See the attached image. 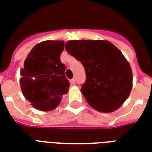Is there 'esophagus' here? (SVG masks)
Returning <instances> with one entry per match:
<instances>
[{
  "mask_svg": "<svg viewBox=\"0 0 152 152\" xmlns=\"http://www.w3.org/2000/svg\"><path fill=\"white\" fill-rule=\"evenodd\" d=\"M70 83H71L72 85H75V84H76V80L72 79L71 80H70Z\"/></svg>",
  "mask_w": 152,
  "mask_h": 152,
  "instance_id": "esophagus-1",
  "label": "esophagus"
}]
</instances>
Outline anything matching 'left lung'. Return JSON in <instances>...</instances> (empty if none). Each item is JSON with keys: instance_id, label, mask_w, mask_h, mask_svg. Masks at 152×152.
Listing matches in <instances>:
<instances>
[{"instance_id": "obj_1", "label": "left lung", "mask_w": 152, "mask_h": 152, "mask_svg": "<svg viewBox=\"0 0 152 152\" xmlns=\"http://www.w3.org/2000/svg\"><path fill=\"white\" fill-rule=\"evenodd\" d=\"M65 49L85 67L86 80L80 91L87 102L100 112L117 110L133 86L130 65L120 50L102 40H69Z\"/></svg>"}]
</instances>
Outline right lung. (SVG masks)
I'll return each instance as SVG.
<instances>
[{
    "instance_id": "add662e5",
    "label": "right lung",
    "mask_w": 152,
    "mask_h": 152,
    "mask_svg": "<svg viewBox=\"0 0 152 152\" xmlns=\"http://www.w3.org/2000/svg\"><path fill=\"white\" fill-rule=\"evenodd\" d=\"M63 40H45L35 45L20 71V86L25 99L43 112L56 108L68 92L66 66L60 60Z\"/></svg>"
}]
</instances>
